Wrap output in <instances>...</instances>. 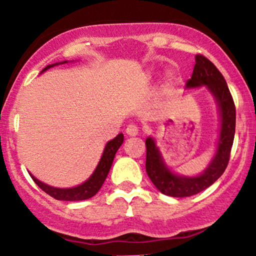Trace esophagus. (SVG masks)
Instances as JSON below:
<instances>
[{
    "label": "esophagus",
    "instance_id": "34e87169",
    "mask_svg": "<svg viewBox=\"0 0 256 256\" xmlns=\"http://www.w3.org/2000/svg\"><path fill=\"white\" fill-rule=\"evenodd\" d=\"M138 124H134V123H132V124H129L127 129H126V133H127L129 136H136L138 134Z\"/></svg>",
    "mask_w": 256,
    "mask_h": 256
}]
</instances>
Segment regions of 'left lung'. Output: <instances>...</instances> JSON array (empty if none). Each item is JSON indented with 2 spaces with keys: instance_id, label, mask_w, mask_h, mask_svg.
<instances>
[{
  "instance_id": "obj_1",
  "label": "left lung",
  "mask_w": 256,
  "mask_h": 256,
  "mask_svg": "<svg viewBox=\"0 0 256 256\" xmlns=\"http://www.w3.org/2000/svg\"><path fill=\"white\" fill-rule=\"evenodd\" d=\"M206 88L215 96L220 112V133L217 152L206 170L197 176L172 173L164 162L159 148L152 138L146 140V171L162 194L170 197H190L212 185L226 171L235 136L236 109L228 85L218 68L204 56H196V64L186 88Z\"/></svg>"
}]
</instances>
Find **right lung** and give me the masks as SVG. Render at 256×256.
<instances>
[{"instance_id":"1","label":"right lung","mask_w":256,"mask_h":256,"mask_svg":"<svg viewBox=\"0 0 256 256\" xmlns=\"http://www.w3.org/2000/svg\"><path fill=\"white\" fill-rule=\"evenodd\" d=\"M58 65L53 64L48 65L44 68L42 71H46L47 68H52V66ZM123 142V134L120 133L115 138H112V141H109L108 144H106V148H104V152L102 154V158H100L98 165H97L96 170L92 173V176L88 179L86 182H84L82 185L76 186V188H53V186L44 184L42 182L38 180L36 176L30 174L32 179H33L34 182L39 186L42 191H45L47 194H50L51 197L56 198L58 200H89V198L94 197V194L98 192V190L102 188L104 180H106V176L110 171V167H112V164L114 162V158H115V154L118 152V150L121 147Z\"/></svg>"}]
</instances>
